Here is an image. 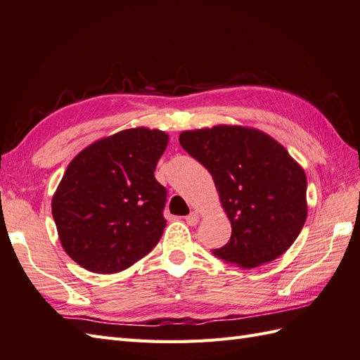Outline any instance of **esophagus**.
Here are the masks:
<instances>
[{
	"instance_id": "1",
	"label": "esophagus",
	"mask_w": 360,
	"mask_h": 360,
	"mask_svg": "<svg viewBox=\"0 0 360 360\" xmlns=\"http://www.w3.org/2000/svg\"><path fill=\"white\" fill-rule=\"evenodd\" d=\"M186 222H187L190 226H195V225H198V222H199V216H198V213H195V211H193V213H190V214L186 217Z\"/></svg>"
}]
</instances>
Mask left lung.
I'll use <instances>...</instances> for the list:
<instances>
[{"label":"left lung","mask_w":360,"mask_h":360,"mask_svg":"<svg viewBox=\"0 0 360 360\" xmlns=\"http://www.w3.org/2000/svg\"><path fill=\"white\" fill-rule=\"evenodd\" d=\"M179 143L213 176L231 220V238L216 257L255 268L289 250L307 217V179L280 143L242 126L186 131Z\"/></svg>","instance_id":"left-lung-1"}]
</instances>
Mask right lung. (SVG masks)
I'll return each instance as SVG.
<instances>
[{
	"label": "right lung",
	"mask_w": 360,
	"mask_h": 360,
	"mask_svg": "<svg viewBox=\"0 0 360 360\" xmlns=\"http://www.w3.org/2000/svg\"><path fill=\"white\" fill-rule=\"evenodd\" d=\"M167 143L156 129H126L70 162L51 211L63 250L82 268L124 271L160 242L167 190L153 172Z\"/></svg>",
	"instance_id": "obj_1"
}]
</instances>
